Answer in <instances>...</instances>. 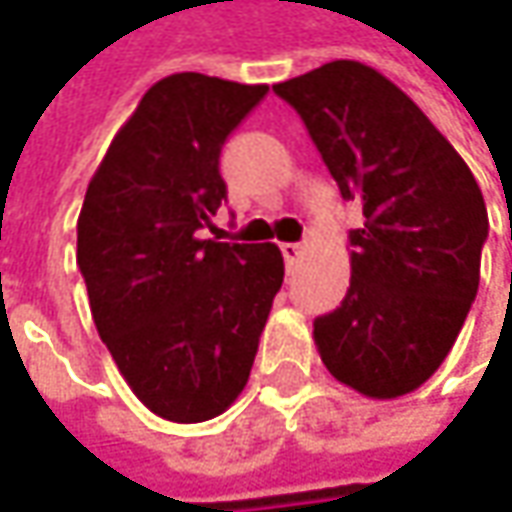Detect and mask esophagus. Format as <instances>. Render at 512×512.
<instances>
[{
    "mask_svg": "<svg viewBox=\"0 0 512 512\" xmlns=\"http://www.w3.org/2000/svg\"><path fill=\"white\" fill-rule=\"evenodd\" d=\"M279 247H282V256H285L287 267H293L299 259H302V245H296V242H285V245H279Z\"/></svg>",
    "mask_w": 512,
    "mask_h": 512,
    "instance_id": "esophagus-1",
    "label": "esophagus"
}]
</instances>
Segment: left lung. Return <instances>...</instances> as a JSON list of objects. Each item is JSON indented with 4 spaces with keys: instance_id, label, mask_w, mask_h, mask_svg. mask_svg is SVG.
<instances>
[{
    "instance_id": "left-lung-1",
    "label": "left lung",
    "mask_w": 512,
    "mask_h": 512,
    "mask_svg": "<svg viewBox=\"0 0 512 512\" xmlns=\"http://www.w3.org/2000/svg\"><path fill=\"white\" fill-rule=\"evenodd\" d=\"M273 93L302 116L342 199L362 205L350 287L313 322L322 362L362 396H404L439 370L476 299L482 190L422 108L362 62H327Z\"/></svg>"
}]
</instances>
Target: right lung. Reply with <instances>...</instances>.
<instances>
[{
	"mask_svg": "<svg viewBox=\"0 0 512 512\" xmlns=\"http://www.w3.org/2000/svg\"><path fill=\"white\" fill-rule=\"evenodd\" d=\"M265 93L205 73L156 82L79 213L96 330L139 402L168 422H207L236 402L285 279L276 245L199 236L227 202L222 145Z\"/></svg>",
	"mask_w": 512,
	"mask_h": 512,
	"instance_id": "right-lung-1",
	"label": "right lung"
}]
</instances>
